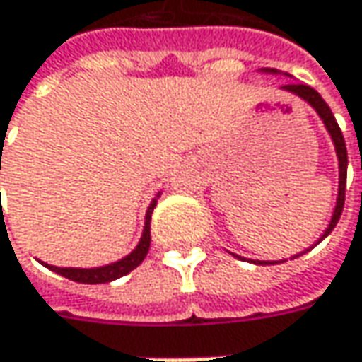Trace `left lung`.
<instances>
[{
    "label": "left lung",
    "mask_w": 362,
    "mask_h": 362,
    "mask_svg": "<svg viewBox=\"0 0 362 362\" xmlns=\"http://www.w3.org/2000/svg\"><path fill=\"white\" fill-rule=\"evenodd\" d=\"M264 72L276 74V70H270V68H266ZM282 90L296 94V96H300L302 100H306L308 105L313 106L314 110L318 112V117H320V119H322V122H325L327 131L330 132V136H332V143H334V148H337V157H339V171H341V173H339V197H337V207H334V214H332V219H330V223H328L327 231H325V233H322V238L318 240V242H322L328 233L337 228V223H339V219H341L342 207H344V191H346V163H349V159H346V145H344V136H342L341 127L337 124V119H334V115H332L330 106H328L327 103L322 100V96L314 90V88L306 86V84H298V82H290V84H284V86H282ZM306 252H308V250H306ZM306 252H302V254H306ZM302 254H298V256H302ZM298 256H294V257H298ZM294 257H290V259H294ZM254 264H278V262H254Z\"/></svg>",
    "instance_id": "left-lung-1"
}]
</instances>
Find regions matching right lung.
Listing matches in <instances>:
<instances>
[{
	"label": "right lung",
	"instance_id": "right-lung-1",
	"mask_svg": "<svg viewBox=\"0 0 362 362\" xmlns=\"http://www.w3.org/2000/svg\"><path fill=\"white\" fill-rule=\"evenodd\" d=\"M0 169H1V155H0ZM159 197V195H157ZM157 205V199H153L151 205H148V211H146L145 217V230H143V238L139 245L132 250L131 254L127 257H122L115 264H108V266H103V268H56V266H49V264H44L46 268L54 270L56 274H60L68 280H74V282H80V284H106V282H112L120 276H127L129 272H132L143 259H145L146 252L151 247V214Z\"/></svg>",
	"mask_w": 362,
	"mask_h": 362
}]
</instances>
